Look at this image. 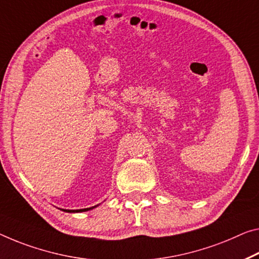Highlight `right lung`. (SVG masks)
<instances>
[{"label":"right lung","mask_w":259,"mask_h":259,"mask_svg":"<svg viewBox=\"0 0 259 259\" xmlns=\"http://www.w3.org/2000/svg\"><path fill=\"white\" fill-rule=\"evenodd\" d=\"M94 207H90V208H83V209H62L65 210V212H69V213H75V212H85V210H89V209H93Z\"/></svg>","instance_id":"add662e5"}]
</instances>
